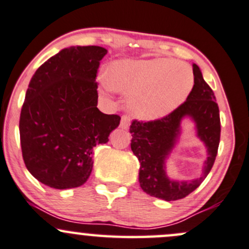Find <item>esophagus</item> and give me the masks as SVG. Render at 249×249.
I'll use <instances>...</instances> for the list:
<instances>
[{"label": "esophagus", "instance_id": "obj_1", "mask_svg": "<svg viewBox=\"0 0 249 249\" xmlns=\"http://www.w3.org/2000/svg\"><path fill=\"white\" fill-rule=\"evenodd\" d=\"M130 122H131V118L127 116V114H124L122 117V120H120V127L124 130H127L130 126Z\"/></svg>", "mask_w": 249, "mask_h": 249}]
</instances>
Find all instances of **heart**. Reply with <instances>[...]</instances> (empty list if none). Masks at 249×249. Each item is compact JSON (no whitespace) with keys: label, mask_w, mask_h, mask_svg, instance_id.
Returning <instances> with one entry per match:
<instances>
[{"label":"heart","mask_w":249,"mask_h":249,"mask_svg":"<svg viewBox=\"0 0 249 249\" xmlns=\"http://www.w3.org/2000/svg\"><path fill=\"white\" fill-rule=\"evenodd\" d=\"M109 86L126 94L133 113L154 120L177 109L193 88V72L187 64L172 58L119 62L109 70Z\"/></svg>","instance_id":"1"}]
</instances>
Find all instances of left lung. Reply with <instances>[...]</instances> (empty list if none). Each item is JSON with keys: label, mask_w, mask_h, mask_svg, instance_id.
Returning a JSON list of instances; mask_svg holds the SVG:
<instances>
[{"label": "left lung", "mask_w": 249, "mask_h": 249, "mask_svg": "<svg viewBox=\"0 0 249 249\" xmlns=\"http://www.w3.org/2000/svg\"><path fill=\"white\" fill-rule=\"evenodd\" d=\"M195 85L186 101L159 119L132 120L131 150L140 161V185L151 197L167 201L182 199L204 181L213 168L221 138L219 109L213 89L204 81L200 69L193 64ZM191 116L197 134L208 148V160L203 174L191 182H173L164 172V160L169 155L179 132V122Z\"/></svg>", "instance_id": "left-lung-1"}]
</instances>
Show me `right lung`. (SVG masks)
Instances as JSON below:
<instances>
[{
    "label": "right lung",
    "mask_w": 249,
    "mask_h": 249,
    "mask_svg": "<svg viewBox=\"0 0 249 249\" xmlns=\"http://www.w3.org/2000/svg\"><path fill=\"white\" fill-rule=\"evenodd\" d=\"M101 46L64 49L38 68L20 114V143L28 172L46 186L67 190L85 184L93 149L108 142L118 114L99 111Z\"/></svg>",
    "instance_id": "right-lung-1"
}]
</instances>
